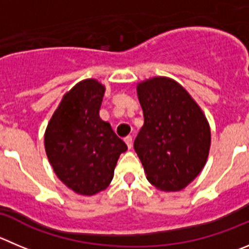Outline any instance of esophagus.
<instances>
[{"label": "esophagus", "instance_id": "34e87169", "mask_svg": "<svg viewBox=\"0 0 249 249\" xmlns=\"http://www.w3.org/2000/svg\"><path fill=\"white\" fill-rule=\"evenodd\" d=\"M125 143L127 145V148H131L132 147V136H126V138L124 139Z\"/></svg>", "mask_w": 249, "mask_h": 249}]
</instances>
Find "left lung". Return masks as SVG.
<instances>
[{"label": "left lung", "mask_w": 249, "mask_h": 249, "mask_svg": "<svg viewBox=\"0 0 249 249\" xmlns=\"http://www.w3.org/2000/svg\"><path fill=\"white\" fill-rule=\"evenodd\" d=\"M136 89L143 126L134 148L146 178L164 192L184 189L208 160L211 142L208 120L189 93L172 78H150Z\"/></svg>", "instance_id": "left-lung-1"}]
</instances>
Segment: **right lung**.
<instances>
[{
    "label": "right lung",
    "mask_w": 249,
    "mask_h": 249,
    "mask_svg": "<svg viewBox=\"0 0 249 249\" xmlns=\"http://www.w3.org/2000/svg\"><path fill=\"white\" fill-rule=\"evenodd\" d=\"M106 87L88 78L62 97L46 127L44 143L55 174L81 195H94L110 184L127 146L99 117Z\"/></svg>",
    "instance_id": "right-lung-1"
}]
</instances>
